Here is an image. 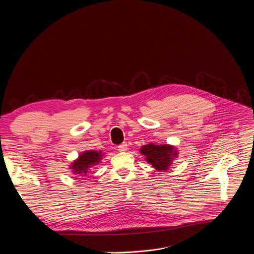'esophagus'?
Masks as SVG:
<instances>
[{
  "instance_id": "34e87169",
  "label": "esophagus",
  "mask_w": 254,
  "mask_h": 254,
  "mask_svg": "<svg viewBox=\"0 0 254 254\" xmlns=\"http://www.w3.org/2000/svg\"><path fill=\"white\" fill-rule=\"evenodd\" d=\"M118 151H119V152H121V153H124V152L127 151V144L126 142H124V143L120 144V146L118 147Z\"/></svg>"
}]
</instances>
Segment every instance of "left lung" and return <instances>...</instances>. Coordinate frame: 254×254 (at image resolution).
Here are the masks:
<instances>
[{
	"label": "left lung",
	"mask_w": 254,
	"mask_h": 254,
	"mask_svg": "<svg viewBox=\"0 0 254 254\" xmlns=\"http://www.w3.org/2000/svg\"><path fill=\"white\" fill-rule=\"evenodd\" d=\"M139 153L146 157L144 160L153 168L160 172L168 171L179 155L178 150L172 144H155L152 142L142 146L139 149Z\"/></svg>",
	"instance_id": "left-lung-1"
}]
</instances>
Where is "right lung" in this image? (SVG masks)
<instances>
[{
	"label": "right lung",
	"mask_w": 254,
	"mask_h": 254,
	"mask_svg": "<svg viewBox=\"0 0 254 254\" xmlns=\"http://www.w3.org/2000/svg\"><path fill=\"white\" fill-rule=\"evenodd\" d=\"M102 157V151H84L81 154H79L76 160L71 162L69 170H71V172L77 177H86L93 166H96L99 163H101Z\"/></svg>",
	"instance_id": "add662e5"
}]
</instances>
